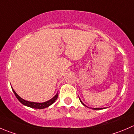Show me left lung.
<instances>
[{
  "label": "left lung",
  "instance_id": "obj_1",
  "mask_svg": "<svg viewBox=\"0 0 134 134\" xmlns=\"http://www.w3.org/2000/svg\"><path fill=\"white\" fill-rule=\"evenodd\" d=\"M80 101H81V100H80ZM81 103H82V104H83V105H85V104H84L82 102H81ZM93 109H95V110H100V109H102V108H94Z\"/></svg>",
  "mask_w": 134,
  "mask_h": 134
}]
</instances>
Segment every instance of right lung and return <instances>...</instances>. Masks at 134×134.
I'll list each match as a JSON object with an SVG mask.
<instances>
[{"label":"right lung","instance_id":"obj_1","mask_svg":"<svg viewBox=\"0 0 134 134\" xmlns=\"http://www.w3.org/2000/svg\"><path fill=\"white\" fill-rule=\"evenodd\" d=\"M13 92L14 93V95H16V98L18 99L19 101L21 103V104H24L25 106L29 107L34 108V109H43L44 108H47L48 107H49L50 105H51L53 103H54L55 102V100H57V99L58 98V93H57V95L53 98V99H50L48 101H46L44 103H34V102H30L27 101V100H25L24 99H21L17 93L14 91V90H13Z\"/></svg>","mask_w":134,"mask_h":134}]
</instances>
